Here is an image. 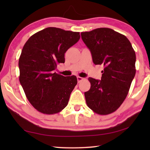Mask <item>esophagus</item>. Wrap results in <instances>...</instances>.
I'll use <instances>...</instances> for the list:
<instances>
[{"instance_id": "esophagus-1", "label": "esophagus", "mask_w": 150, "mask_h": 150, "mask_svg": "<svg viewBox=\"0 0 150 150\" xmlns=\"http://www.w3.org/2000/svg\"><path fill=\"white\" fill-rule=\"evenodd\" d=\"M77 81H78V83H80L81 81H83V79H83V77H79V76H77Z\"/></svg>"}]
</instances>
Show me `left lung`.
Instances as JSON below:
<instances>
[{
    "mask_svg": "<svg viewBox=\"0 0 150 150\" xmlns=\"http://www.w3.org/2000/svg\"><path fill=\"white\" fill-rule=\"evenodd\" d=\"M95 65H104L101 80L89 77L87 105L100 115L116 111L125 100L136 74V54L128 39L108 28L81 32Z\"/></svg>",
    "mask_w": 150,
    "mask_h": 150,
    "instance_id": "obj_1",
    "label": "left lung"
}]
</instances>
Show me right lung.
Returning a JSON list of instances; mask_svg holds the SVG:
<instances>
[{
  "mask_svg": "<svg viewBox=\"0 0 150 150\" xmlns=\"http://www.w3.org/2000/svg\"><path fill=\"white\" fill-rule=\"evenodd\" d=\"M79 39V32L49 27L32 35L24 44L18 62L19 81L38 111L54 115L67 105L77 77H64L55 70L57 64L65 63V53Z\"/></svg>",
  "mask_w": 150,
  "mask_h": 150,
  "instance_id": "obj_1",
  "label": "right lung"
}]
</instances>
